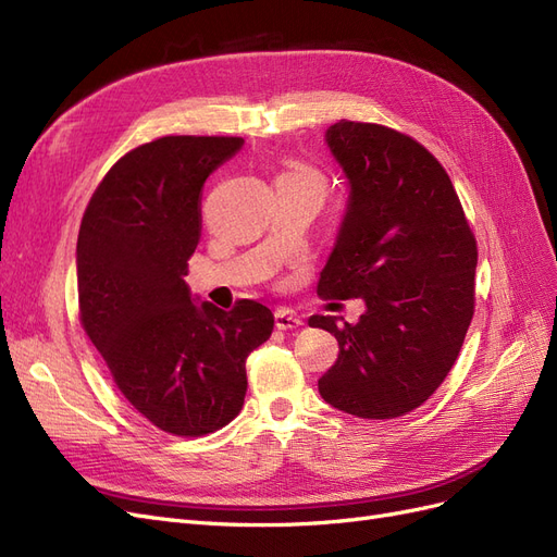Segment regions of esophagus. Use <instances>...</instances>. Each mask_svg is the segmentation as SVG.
Instances as JSON below:
<instances>
[{
  "label": "esophagus",
  "instance_id": "obj_1",
  "mask_svg": "<svg viewBox=\"0 0 557 557\" xmlns=\"http://www.w3.org/2000/svg\"><path fill=\"white\" fill-rule=\"evenodd\" d=\"M274 320H276V327L278 330H295V327H301V318L295 315L293 311L288 309H278L274 313Z\"/></svg>",
  "mask_w": 557,
  "mask_h": 557
}]
</instances>
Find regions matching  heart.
<instances>
[{
  "label": "heart",
  "instance_id": "obj_1",
  "mask_svg": "<svg viewBox=\"0 0 557 557\" xmlns=\"http://www.w3.org/2000/svg\"><path fill=\"white\" fill-rule=\"evenodd\" d=\"M285 176H299V178H311V181H318V178H315V174H311L309 170H295V172L285 174Z\"/></svg>",
  "mask_w": 557,
  "mask_h": 557
}]
</instances>
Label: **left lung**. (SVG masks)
I'll return each mask as SVG.
<instances>
[{"label": "left lung", "instance_id": "obj_1", "mask_svg": "<svg viewBox=\"0 0 557 557\" xmlns=\"http://www.w3.org/2000/svg\"><path fill=\"white\" fill-rule=\"evenodd\" d=\"M325 144L348 201L318 293L358 297V323L311 315L339 342L318 381L344 413L385 420L420 407L458 360L474 315L476 242L444 166L407 134L339 121Z\"/></svg>", "mask_w": 557, "mask_h": 557}]
</instances>
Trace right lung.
I'll use <instances>...</instances> for the list:
<instances>
[{
  "instance_id": "1",
  "label": "right lung",
  "mask_w": 557,
  "mask_h": 557,
  "mask_svg": "<svg viewBox=\"0 0 557 557\" xmlns=\"http://www.w3.org/2000/svg\"><path fill=\"white\" fill-rule=\"evenodd\" d=\"M239 137H162L129 150L99 183L76 244L81 323L125 399L156 428L221 430L246 397V358L274 313L232 311L185 283L199 242L205 181L239 153Z\"/></svg>"
}]
</instances>
